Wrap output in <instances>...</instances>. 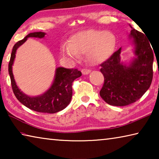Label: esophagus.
Listing matches in <instances>:
<instances>
[{
  "instance_id": "esophagus-1",
  "label": "esophagus",
  "mask_w": 159,
  "mask_h": 159,
  "mask_svg": "<svg viewBox=\"0 0 159 159\" xmlns=\"http://www.w3.org/2000/svg\"><path fill=\"white\" fill-rule=\"evenodd\" d=\"M90 70H89V69H82L81 70V72H82V74H83V75H88V74H89L90 73Z\"/></svg>"
}]
</instances>
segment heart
Wrapping results in <instances>:
<instances>
[{"label": "heart", "instance_id": "heart-1", "mask_svg": "<svg viewBox=\"0 0 159 159\" xmlns=\"http://www.w3.org/2000/svg\"><path fill=\"white\" fill-rule=\"evenodd\" d=\"M114 34L108 31L88 29L75 34L70 43L61 45L60 52L70 60H77L80 54L93 64L103 63L111 57L116 47Z\"/></svg>", "mask_w": 159, "mask_h": 159}]
</instances>
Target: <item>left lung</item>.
<instances>
[{"label":"left lung","mask_w":159,"mask_h":159,"mask_svg":"<svg viewBox=\"0 0 159 159\" xmlns=\"http://www.w3.org/2000/svg\"><path fill=\"white\" fill-rule=\"evenodd\" d=\"M132 29L129 39L134 57L123 61L121 48L101 64L104 83L99 95L112 106L122 107L133 103L149 89L153 79L154 54L149 40L144 34Z\"/></svg>","instance_id":"8db88e82"}]
</instances>
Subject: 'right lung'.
I'll use <instances>...</instances> for the list:
<instances>
[{"instance_id": "obj_1", "label": "right lung", "mask_w": 159, "mask_h": 159, "mask_svg": "<svg viewBox=\"0 0 159 159\" xmlns=\"http://www.w3.org/2000/svg\"><path fill=\"white\" fill-rule=\"evenodd\" d=\"M45 34V32L41 31L30 33L14 45L8 65V71L13 93L23 105L38 112L55 114L65 109L69 104L72 98V83L81 76V72L77 69L57 67L55 69V77L50 87L41 95L37 96H30L24 93L16 83L12 72V66L18 48L25 43L29 38L43 39Z\"/></svg>"}]
</instances>
